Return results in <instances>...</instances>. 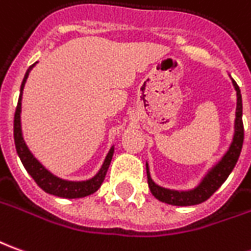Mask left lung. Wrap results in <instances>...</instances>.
I'll return each mask as SVG.
<instances>
[{"label":"left lung","mask_w":251,"mask_h":251,"mask_svg":"<svg viewBox=\"0 0 251 251\" xmlns=\"http://www.w3.org/2000/svg\"><path fill=\"white\" fill-rule=\"evenodd\" d=\"M234 87L236 91V118H235V134H234V141L231 144L227 153L223 156V159L217 163L215 167L206 174L202 182L200 183L196 189L190 192H175V190H168L164 187L156 185L153 180L151 179L150 171H148V164H147V176H148V186L151 193L155 196L156 199L162 202L171 205H178V206H189V205H197L204 202L211 197L213 193L216 192L219 187L224 183V180L228 178L231 171L235 167L236 162L241 155L242 145H243V137H245V130H243V121H242V95L241 89L238 84L232 80Z\"/></svg>","instance_id":"1"}]
</instances>
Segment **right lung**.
I'll return each instance as SVG.
<instances>
[{
	"mask_svg": "<svg viewBox=\"0 0 251 251\" xmlns=\"http://www.w3.org/2000/svg\"><path fill=\"white\" fill-rule=\"evenodd\" d=\"M34 65L29 66V69L25 73V76L23 78L22 88H20V96H19V101H17V107H16L15 113V122H13V136H15V145L16 151H17V155L22 160L23 166L25 167L27 173L34 180L38 183V186L40 189H43L45 192L52 196H57V197H62V199H81V197H87L89 194L95 193L100 185L104 180L106 173H107L108 166L111 163L113 159L114 148L110 150V152L106 156V160L101 166L100 171L92 178V179L83 180V182H72V180H64L61 178H57L55 175H52L50 171H47L46 168L43 167L36 159L34 155L29 152L28 147L25 145V141L23 138L22 134V124H20V113H22V95L25 81H27L28 75L31 69L34 68Z\"/></svg>",
	"mask_w": 251,
	"mask_h": 251,
	"instance_id": "obj_1",
	"label": "right lung"
}]
</instances>
